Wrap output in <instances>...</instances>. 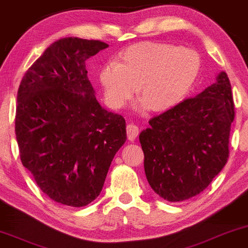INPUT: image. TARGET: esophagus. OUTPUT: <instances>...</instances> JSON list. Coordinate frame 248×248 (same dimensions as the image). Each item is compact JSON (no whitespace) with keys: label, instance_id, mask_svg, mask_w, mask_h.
I'll list each match as a JSON object with an SVG mask.
<instances>
[{"label":"esophagus","instance_id":"34e87169","mask_svg":"<svg viewBox=\"0 0 248 248\" xmlns=\"http://www.w3.org/2000/svg\"><path fill=\"white\" fill-rule=\"evenodd\" d=\"M138 127L135 124H127V136L129 140H135V138L138 136Z\"/></svg>","mask_w":248,"mask_h":248}]
</instances>
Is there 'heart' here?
<instances>
[{"mask_svg":"<svg viewBox=\"0 0 248 248\" xmlns=\"http://www.w3.org/2000/svg\"><path fill=\"white\" fill-rule=\"evenodd\" d=\"M200 65L199 54L193 49L140 42L124 48L118 62L103 65L100 82L112 108L124 107L140 88L141 97L135 102V108L161 112L183 100L199 75Z\"/></svg>","mask_w":248,"mask_h":248,"instance_id":"b5f03b06","label":"heart"}]
</instances>
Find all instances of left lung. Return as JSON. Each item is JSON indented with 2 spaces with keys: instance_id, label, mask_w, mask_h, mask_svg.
<instances>
[{
  "instance_id": "1",
  "label": "left lung",
  "mask_w": 248,
  "mask_h": 248,
  "mask_svg": "<svg viewBox=\"0 0 248 248\" xmlns=\"http://www.w3.org/2000/svg\"><path fill=\"white\" fill-rule=\"evenodd\" d=\"M233 118L232 85L224 71L196 97L152 118L140 135L152 189L169 202L202 193L226 166Z\"/></svg>"
}]
</instances>
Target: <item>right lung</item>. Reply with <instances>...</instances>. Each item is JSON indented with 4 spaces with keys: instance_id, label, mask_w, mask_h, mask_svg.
Masks as SVG:
<instances>
[{
    "instance_id": "1",
    "label": "right lung",
    "mask_w": 248,
    "mask_h": 248,
    "mask_svg": "<svg viewBox=\"0 0 248 248\" xmlns=\"http://www.w3.org/2000/svg\"><path fill=\"white\" fill-rule=\"evenodd\" d=\"M108 46L94 39H59L19 86L16 136L22 166L45 195L63 205L86 206L100 195L127 140L124 117L101 107L86 70V60Z\"/></svg>"
}]
</instances>
